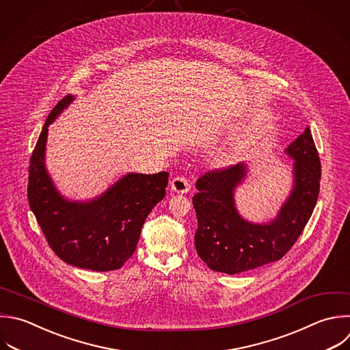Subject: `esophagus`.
<instances>
[{
    "label": "esophagus",
    "instance_id": "obj_1",
    "mask_svg": "<svg viewBox=\"0 0 350 350\" xmlns=\"http://www.w3.org/2000/svg\"><path fill=\"white\" fill-rule=\"evenodd\" d=\"M171 189L175 191V193H179V194H185L190 190V180L185 176H176L171 180Z\"/></svg>",
    "mask_w": 350,
    "mask_h": 350
}]
</instances>
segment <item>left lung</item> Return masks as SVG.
Wrapping results in <instances>:
<instances>
[{
    "mask_svg": "<svg viewBox=\"0 0 350 350\" xmlns=\"http://www.w3.org/2000/svg\"><path fill=\"white\" fill-rule=\"evenodd\" d=\"M284 153L294 161L293 186L278 215L267 223L246 220L235 205V190L247 178V164L208 172L197 180L194 242L211 269L234 275L258 268L282 258L301 235L320 189V159L309 127Z\"/></svg>",
    "mask_w": 350,
    "mask_h": 350,
    "instance_id": "1",
    "label": "left lung"
}]
</instances>
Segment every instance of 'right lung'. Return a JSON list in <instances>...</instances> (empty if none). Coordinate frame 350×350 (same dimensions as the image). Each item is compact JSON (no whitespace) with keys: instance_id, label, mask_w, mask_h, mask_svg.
Returning <instances> with one entry per match:
<instances>
[{"instance_id":"right-lung-1","label":"right lung","mask_w":350,"mask_h":350,"mask_svg":"<svg viewBox=\"0 0 350 350\" xmlns=\"http://www.w3.org/2000/svg\"><path fill=\"white\" fill-rule=\"evenodd\" d=\"M75 100L66 96L40 134L29 170L27 197L52 250L66 262L92 271L119 269L135 252L150 211L165 197L168 172H129L98 197L68 200L45 164L48 129Z\"/></svg>"}]
</instances>
